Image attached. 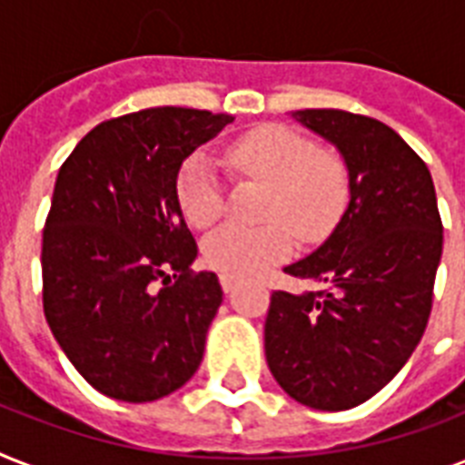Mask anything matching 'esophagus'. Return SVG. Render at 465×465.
I'll use <instances>...</instances> for the list:
<instances>
[{
  "label": "esophagus",
  "instance_id": "obj_1",
  "mask_svg": "<svg viewBox=\"0 0 465 465\" xmlns=\"http://www.w3.org/2000/svg\"><path fill=\"white\" fill-rule=\"evenodd\" d=\"M236 282H239L236 277H229V275H222V277H219V284H222V290H224L226 294H229V292H233V287H236Z\"/></svg>",
  "mask_w": 465,
  "mask_h": 465
}]
</instances>
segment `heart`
I'll use <instances>...</instances> for the list:
<instances>
[{
    "label": "heart",
    "mask_w": 465,
    "mask_h": 465,
    "mask_svg": "<svg viewBox=\"0 0 465 465\" xmlns=\"http://www.w3.org/2000/svg\"><path fill=\"white\" fill-rule=\"evenodd\" d=\"M226 163L241 178L268 185L262 219L270 224H226L204 239V262L222 275L251 277L287 261L294 251L290 228L302 241L325 239L352 197V173L345 156L280 123L239 134L226 147ZM175 195L183 217L197 229L219 222L226 210L222 178L203 152L183 163Z\"/></svg>",
    "instance_id": "obj_1"
}]
</instances>
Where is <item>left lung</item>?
<instances>
[{
    "instance_id": "obj_1",
    "label": "left lung",
    "mask_w": 465,
    "mask_h": 465,
    "mask_svg": "<svg viewBox=\"0 0 465 465\" xmlns=\"http://www.w3.org/2000/svg\"><path fill=\"white\" fill-rule=\"evenodd\" d=\"M292 115L345 156L352 197L323 246L284 268L321 290L272 292L265 360L294 401L350 411L401 371L425 332L444 241L440 207L427 163L381 120L338 108Z\"/></svg>"
}]
</instances>
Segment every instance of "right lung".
Wrapping results in <instances>:
<instances>
[{
  "instance_id": "add662e5",
  "label": "right lung",
  "mask_w": 465,
  "mask_h": 465,
  "mask_svg": "<svg viewBox=\"0 0 465 465\" xmlns=\"http://www.w3.org/2000/svg\"><path fill=\"white\" fill-rule=\"evenodd\" d=\"M232 115L161 105L104 120L62 163L43 229V311L69 361L108 398L149 403L195 374L222 304L175 183Z\"/></svg>"
}]
</instances>
